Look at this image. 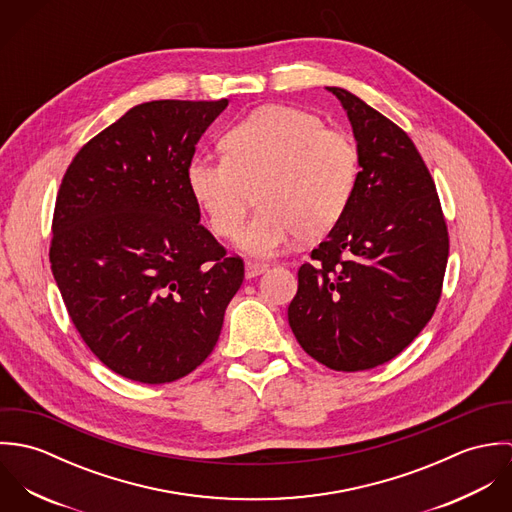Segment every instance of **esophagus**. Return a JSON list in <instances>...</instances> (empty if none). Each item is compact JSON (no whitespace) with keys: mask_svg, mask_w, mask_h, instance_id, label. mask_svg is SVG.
<instances>
[{"mask_svg":"<svg viewBox=\"0 0 512 512\" xmlns=\"http://www.w3.org/2000/svg\"><path fill=\"white\" fill-rule=\"evenodd\" d=\"M266 270H268V264L252 262V260H248V262H246V278H256V276L264 274Z\"/></svg>","mask_w":512,"mask_h":512,"instance_id":"esophagus-1","label":"esophagus"}]
</instances>
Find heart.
Wrapping results in <instances>:
<instances>
[{
  "instance_id": "heart-1",
  "label": "heart",
  "mask_w": 512,
  "mask_h": 512,
  "mask_svg": "<svg viewBox=\"0 0 512 512\" xmlns=\"http://www.w3.org/2000/svg\"><path fill=\"white\" fill-rule=\"evenodd\" d=\"M224 157L195 155L187 185L220 238H234L256 201L258 215L238 238L248 254L270 258L297 236H327L355 197L361 157L353 138L309 112L266 106L220 140Z\"/></svg>"
}]
</instances>
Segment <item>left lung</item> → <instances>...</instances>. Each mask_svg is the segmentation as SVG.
<instances>
[{
	"instance_id": "8db88e82",
	"label": "left lung",
	"mask_w": 512,
	"mask_h": 512,
	"mask_svg": "<svg viewBox=\"0 0 512 512\" xmlns=\"http://www.w3.org/2000/svg\"><path fill=\"white\" fill-rule=\"evenodd\" d=\"M361 173L341 222L297 272L288 321L301 349L357 372L400 355L438 305L449 236L436 183L408 134L345 88Z\"/></svg>"
}]
</instances>
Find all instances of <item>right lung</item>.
<instances>
[{
    "mask_svg": "<svg viewBox=\"0 0 512 512\" xmlns=\"http://www.w3.org/2000/svg\"><path fill=\"white\" fill-rule=\"evenodd\" d=\"M228 100H153L74 155L55 205L51 270L76 331L116 374L165 384L201 365L244 280L199 222L187 165Z\"/></svg>",
    "mask_w": 512,
    "mask_h": 512,
    "instance_id": "add662e5",
    "label": "right lung"
}]
</instances>
